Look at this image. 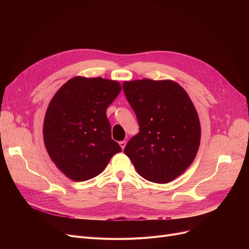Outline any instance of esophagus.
Instances as JSON below:
<instances>
[{
  "instance_id": "34e87169",
  "label": "esophagus",
  "mask_w": 249,
  "mask_h": 249,
  "mask_svg": "<svg viewBox=\"0 0 249 249\" xmlns=\"http://www.w3.org/2000/svg\"><path fill=\"white\" fill-rule=\"evenodd\" d=\"M119 144H120L121 148H122V149H124V148H125V146H126V141H125V140L120 141V142H119Z\"/></svg>"
}]
</instances>
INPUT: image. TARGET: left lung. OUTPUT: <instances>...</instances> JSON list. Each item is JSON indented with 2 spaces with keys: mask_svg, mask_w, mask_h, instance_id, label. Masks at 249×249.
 <instances>
[{
  "mask_svg": "<svg viewBox=\"0 0 249 249\" xmlns=\"http://www.w3.org/2000/svg\"><path fill=\"white\" fill-rule=\"evenodd\" d=\"M123 90L139 124L124 153L142 178L172 181L191 165L200 145V121L190 97L173 81L149 78L125 82Z\"/></svg>",
  "mask_w": 249,
  "mask_h": 249,
  "instance_id": "1",
  "label": "left lung"
}]
</instances>
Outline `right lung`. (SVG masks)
Here are the masks:
<instances>
[{
	"instance_id": "obj_1",
	"label": "right lung",
	"mask_w": 249,
	"mask_h": 249,
	"mask_svg": "<svg viewBox=\"0 0 249 249\" xmlns=\"http://www.w3.org/2000/svg\"><path fill=\"white\" fill-rule=\"evenodd\" d=\"M120 91L116 81L75 76L52 98L44 119V143L51 160L70 178L97 177L121 151L111 137L106 114Z\"/></svg>"
}]
</instances>
